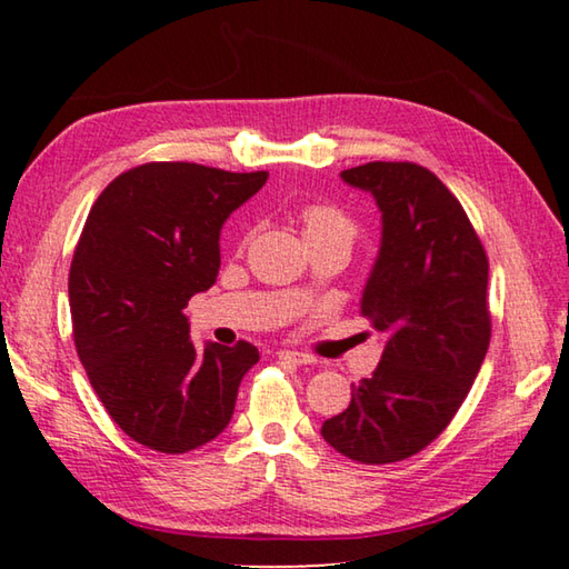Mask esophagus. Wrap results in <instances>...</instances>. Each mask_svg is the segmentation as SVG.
Segmentation results:
<instances>
[{"instance_id":"34e87169","label":"esophagus","mask_w":569,"mask_h":569,"mask_svg":"<svg viewBox=\"0 0 569 569\" xmlns=\"http://www.w3.org/2000/svg\"><path fill=\"white\" fill-rule=\"evenodd\" d=\"M278 359L291 361V363H298V366H303V363H313V361H316L313 356L301 353V351H291V349H281V351H278Z\"/></svg>"}]
</instances>
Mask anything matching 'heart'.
<instances>
[{
  "instance_id": "obj_1",
  "label": "heart",
  "mask_w": 569,
  "mask_h": 569,
  "mask_svg": "<svg viewBox=\"0 0 569 569\" xmlns=\"http://www.w3.org/2000/svg\"><path fill=\"white\" fill-rule=\"evenodd\" d=\"M303 233L306 240L343 238L351 243L356 238V223L343 213V210L326 203H316L303 210Z\"/></svg>"
}]
</instances>
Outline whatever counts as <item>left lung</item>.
<instances>
[{"label":"left lung","mask_w":569,"mask_h":569,"mask_svg":"<svg viewBox=\"0 0 569 569\" xmlns=\"http://www.w3.org/2000/svg\"><path fill=\"white\" fill-rule=\"evenodd\" d=\"M341 180L381 210L361 316L383 333V351L321 437L361 465H389L431 445L477 379L492 336L489 263L465 208L431 170L379 160Z\"/></svg>","instance_id":"1"}]
</instances>
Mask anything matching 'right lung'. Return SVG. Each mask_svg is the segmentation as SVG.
<instances>
[{"mask_svg": "<svg viewBox=\"0 0 569 569\" xmlns=\"http://www.w3.org/2000/svg\"><path fill=\"white\" fill-rule=\"evenodd\" d=\"M268 172L148 162L100 192L70 268L77 356L112 421L138 445L186 455L236 409L258 349L190 339L186 306L216 283L220 228Z\"/></svg>", "mask_w": 569, "mask_h": 569, "instance_id": "obj_1", "label": "right lung"}]
</instances>
